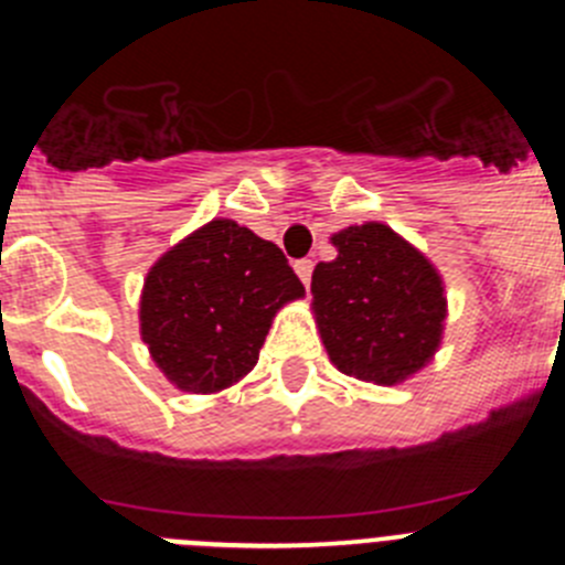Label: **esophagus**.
<instances>
[{"label":"esophagus","instance_id":"1","mask_svg":"<svg viewBox=\"0 0 565 565\" xmlns=\"http://www.w3.org/2000/svg\"><path fill=\"white\" fill-rule=\"evenodd\" d=\"M294 271H297V277L308 286V282H311V274H313V263L311 259H297V263H294Z\"/></svg>","mask_w":565,"mask_h":565}]
</instances>
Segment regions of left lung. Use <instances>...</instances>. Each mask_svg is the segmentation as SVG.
Wrapping results in <instances>:
<instances>
[{
  "label": "left lung",
  "mask_w": 565,
  "mask_h": 565,
  "mask_svg": "<svg viewBox=\"0 0 565 565\" xmlns=\"http://www.w3.org/2000/svg\"><path fill=\"white\" fill-rule=\"evenodd\" d=\"M331 243L337 257L311 277L328 356L362 382H404L441 344L447 297L436 266L384 223L348 226Z\"/></svg>",
  "instance_id": "1"
}]
</instances>
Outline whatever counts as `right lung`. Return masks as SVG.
Wrapping results in <instances>:
<instances>
[{
	"label": "right lung",
	"instance_id": "add662e5",
	"mask_svg": "<svg viewBox=\"0 0 565 565\" xmlns=\"http://www.w3.org/2000/svg\"><path fill=\"white\" fill-rule=\"evenodd\" d=\"M302 294L271 239L217 217L149 268L141 339L178 391H226L257 364L279 308Z\"/></svg>",
	"mask_w": 565,
	"mask_h": 565
}]
</instances>
